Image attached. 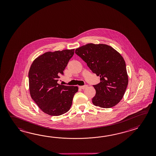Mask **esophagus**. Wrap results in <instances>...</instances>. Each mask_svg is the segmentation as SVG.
Listing matches in <instances>:
<instances>
[{
	"mask_svg": "<svg viewBox=\"0 0 156 156\" xmlns=\"http://www.w3.org/2000/svg\"><path fill=\"white\" fill-rule=\"evenodd\" d=\"M79 87L81 89H85L86 87H87V85H83V86H79Z\"/></svg>",
	"mask_w": 156,
	"mask_h": 156,
	"instance_id": "34e87169",
	"label": "esophagus"
}]
</instances>
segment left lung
<instances>
[{
    "mask_svg": "<svg viewBox=\"0 0 156 156\" xmlns=\"http://www.w3.org/2000/svg\"><path fill=\"white\" fill-rule=\"evenodd\" d=\"M100 82L93 85L96 94L93 104L103 108L116 105L122 99L128 83L123 57L113 47L104 44L88 43L75 50Z\"/></svg>",
    "mask_w": 156,
    "mask_h": 156,
    "instance_id": "obj_1",
    "label": "left lung"
}]
</instances>
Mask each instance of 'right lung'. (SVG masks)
Masks as SVG:
<instances>
[{
  "mask_svg": "<svg viewBox=\"0 0 156 156\" xmlns=\"http://www.w3.org/2000/svg\"><path fill=\"white\" fill-rule=\"evenodd\" d=\"M74 50L47 52L33 61L28 73L30 95L41 110L51 116L67 112L73 103L77 86L57 83L63 75Z\"/></svg>",
  "mask_w": 156,
  "mask_h": 156,
  "instance_id": "right-lung-1",
  "label": "right lung"
}]
</instances>
